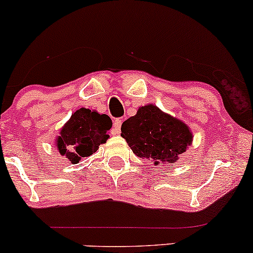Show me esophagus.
Masks as SVG:
<instances>
[{
	"label": "esophagus",
	"instance_id": "obj_1",
	"mask_svg": "<svg viewBox=\"0 0 253 253\" xmlns=\"http://www.w3.org/2000/svg\"><path fill=\"white\" fill-rule=\"evenodd\" d=\"M121 125H123V120L121 119H115L113 123V133L114 134H119L121 130Z\"/></svg>",
	"mask_w": 253,
	"mask_h": 253
}]
</instances>
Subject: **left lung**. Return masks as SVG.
Returning a JSON list of instances; mask_svg holds the SVG:
<instances>
[{"label":"left lung","instance_id":"1","mask_svg":"<svg viewBox=\"0 0 253 253\" xmlns=\"http://www.w3.org/2000/svg\"><path fill=\"white\" fill-rule=\"evenodd\" d=\"M121 136L138 157L155 165L175 163L191 144L189 127L153 104L139 108L121 126Z\"/></svg>","mask_w":253,"mask_h":253}]
</instances>
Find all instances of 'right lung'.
Masks as SVG:
<instances>
[{
    "instance_id": "1",
    "label": "right lung",
    "mask_w": 253,
    "mask_h": 253,
    "mask_svg": "<svg viewBox=\"0 0 253 253\" xmlns=\"http://www.w3.org/2000/svg\"><path fill=\"white\" fill-rule=\"evenodd\" d=\"M112 127V120L107 114L81 108L71 115L58 136L57 147L60 155H65L72 164L82 157H89L96 152L100 144L106 143Z\"/></svg>"
}]
</instances>
